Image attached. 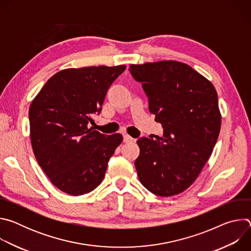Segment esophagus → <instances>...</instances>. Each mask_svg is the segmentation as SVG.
<instances>
[{
	"label": "esophagus",
	"instance_id": "34e87169",
	"mask_svg": "<svg viewBox=\"0 0 251 251\" xmlns=\"http://www.w3.org/2000/svg\"><path fill=\"white\" fill-rule=\"evenodd\" d=\"M123 141H124L125 143H132V142H135V139L132 138V137L129 136V135H124Z\"/></svg>",
	"mask_w": 251,
	"mask_h": 251
}]
</instances>
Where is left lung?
<instances>
[{
	"label": "left lung",
	"instance_id": "obj_1",
	"mask_svg": "<svg viewBox=\"0 0 251 251\" xmlns=\"http://www.w3.org/2000/svg\"><path fill=\"white\" fill-rule=\"evenodd\" d=\"M142 83L163 136L142 137L135 167L152 194L172 197L187 190L210 157L222 117L216 88L186 63L174 60L130 65Z\"/></svg>",
	"mask_w": 251,
	"mask_h": 251
}]
</instances>
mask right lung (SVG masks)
I'll use <instances>...</instances> for the list:
<instances>
[{"instance_id": "right-lung-1", "label": "right lung", "mask_w": 251, "mask_h": 251, "mask_svg": "<svg viewBox=\"0 0 251 251\" xmlns=\"http://www.w3.org/2000/svg\"><path fill=\"white\" fill-rule=\"evenodd\" d=\"M125 65L63 69L51 76L32 100L29 130L33 154L50 182L60 191L80 196L102 182L121 134L105 135L93 128L107 90Z\"/></svg>"}]
</instances>
